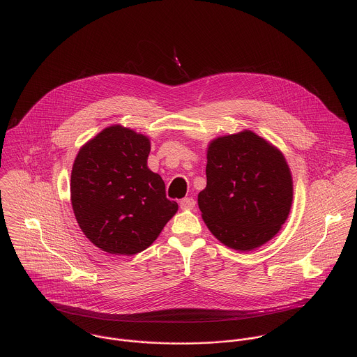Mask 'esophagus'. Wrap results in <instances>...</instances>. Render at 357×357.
I'll list each match as a JSON object with an SVG mask.
<instances>
[{
	"label": "esophagus",
	"mask_w": 357,
	"mask_h": 357,
	"mask_svg": "<svg viewBox=\"0 0 357 357\" xmlns=\"http://www.w3.org/2000/svg\"><path fill=\"white\" fill-rule=\"evenodd\" d=\"M180 207L183 210H192L195 207V201L192 198H184L180 201Z\"/></svg>",
	"instance_id": "1"
}]
</instances>
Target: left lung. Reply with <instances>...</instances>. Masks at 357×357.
I'll return each mask as SVG.
<instances>
[{
	"mask_svg": "<svg viewBox=\"0 0 357 357\" xmlns=\"http://www.w3.org/2000/svg\"><path fill=\"white\" fill-rule=\"evenodd\" d=\"M202 218L225 246L250 252L271 241L293 204V177L284 155L252 130L221 136L207 147Z\"/></svg>",
	"mask_w": 357,
	"mask_h": 357,
	"instance_id": "left-lung-1",
	"label": "left lung"
}]
</instances>
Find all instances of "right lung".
Returning a JSON list of instances; mask_svg holds the SVG:
<instances>
[{
	"instance_id": "1",
	"label": "right lung",
	"mask_w": 357,
	"mask_h": 357,
	"mask_svg": "<svg viewBox=\"0 0 357 357\" xmlns=\"http://www.w3.org/2000/svg\"><path fill=\"white\" fill-rule=\"evenodd\" d=\"M150 139L112 125L81 147L71 170V204L85 236L109 255L150 248L178 204L147 166Z\"/></svg>"
}]
</instances>
